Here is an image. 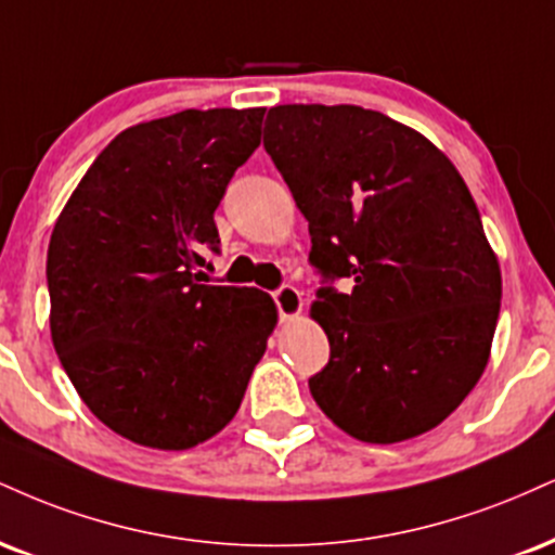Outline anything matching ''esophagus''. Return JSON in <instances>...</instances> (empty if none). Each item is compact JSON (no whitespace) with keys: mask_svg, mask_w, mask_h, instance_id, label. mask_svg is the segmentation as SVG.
<instances>
[{"mask_svg":"<svg viewBox=\"0 0 555 555\" xmlns=\"http://www.w3.org/2000/svg\"><path fill=\"white\" fill-rule=\"evenodd\" d=\"M273 299H276L279 315H282V320H295L302 315L305 299H302V292L295 289V286H282V289L273 295Z\"/></svg>","mask_w":555,"mask_h":555,"instance_id":"obj_1","label":"esophagus"}]
</instances>
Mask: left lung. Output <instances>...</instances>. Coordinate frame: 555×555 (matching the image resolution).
Segmentation results:
<instances>
[{"label": "left lung", "mask_w": 555, "mask_h": 555, "mask_svg": "<svg viewBox=\"0 0 555 555\" xmlns=\"http://www.w3.org/2000/svg\"><path fill=\"white\" fill-rule=\"evenodd\" d=\"M263 146L310 224L323 286L310 318L331 359L310 377L320 411L359 442L431 431L491 357L502 269L478 206L424 133L359 105H276Z\"/></svg>", "instance_id": "obj_1"}]
</instances>
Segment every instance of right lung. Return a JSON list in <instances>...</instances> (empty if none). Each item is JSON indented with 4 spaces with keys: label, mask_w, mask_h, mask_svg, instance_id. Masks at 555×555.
Instances as JSON below:
<instances>
[{
    "label": "right lung",
    "mask_w": 555,
    "mask_h": 555,
    "mask_svg": "<svg viewBox=\"0 0 555 555\" xmlns=\"http://www.w3.org/2000/svg\"><path fill=\"white\" fill-rule=\"evenodd\" d=\"M263 113L189 108L129 126L53 224V349L87 409L133 444L178 452L222 431L276 328L266 292L202 284L214 211Z\"/></svg>",
    "instance_id": "obj_1"
}]
</instances>
